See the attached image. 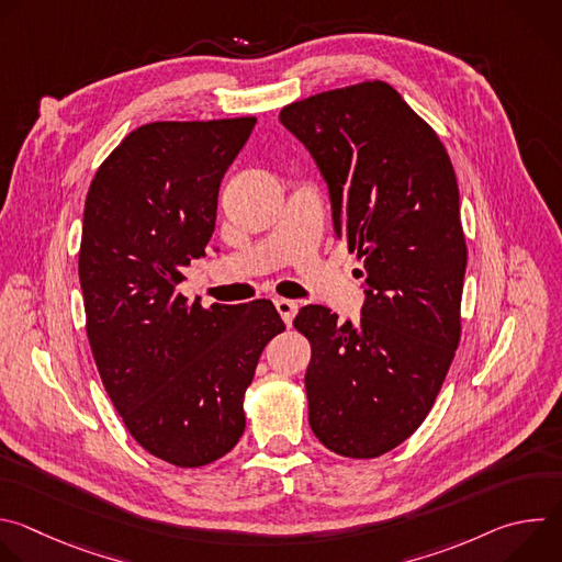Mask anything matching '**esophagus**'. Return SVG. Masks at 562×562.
I'll return each mask as SVG.
<instances>
[{
	"label": "esophagus",
	"instance_id": "1",
	"mask_svg": "<svg viewBox=\"0 0 562 562\" xmlns=\"http://www.w3.org/2000/svg\"><path fill=\"white\" fill-rule=\"evenodd\" d=\"M273 302H276L278 313H280L282 319H284V325L291 327V325H293V317H295V313H297V302H295V300H286V297H276Z\"/></svg>",
	"mask_w": 562,
	"mask_h": 562
}]
</instances>
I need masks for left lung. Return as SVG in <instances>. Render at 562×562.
<instances>
[{"label":"left lung","mask_w":562,"mask_h":562,"mask_svg":"<svg viewBox=\"0 0 562 562\" xmlns=\"http://www.w3.org/2000/svg\"><path fill=\"white\" fill-rule=\"evenodd\" d=\"M282 126L327 182L338 239L364 278L360 323L308 304V425L327 449L375 458L427 418L460 340L467 247L451 159L395 89L362 82L293 102Z\"/></svg>","instance_id":"obj_1"}]
</instances>
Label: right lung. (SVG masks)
<instances>
[{
  "instance_id": "right-lung-1",
  "label": "right lung",
  "mask_w": 562,
  "mask_h": 562,
  "mask_svg": "<svg viewBox=\"0 0 562 562\" xmlns=\"http://www.w3.org/2000/svg\"><path fill=\"white\" fill-rule=\"evenodd\" d=\"M254 126L144 124L104 159L85 204L79 284L100 378L131 436L176 467L209 464L243 438L245 391L284 331L271 300L204 308L178 293Z\"/></svg>"
}]
</instances>
